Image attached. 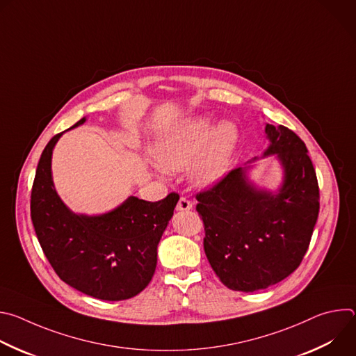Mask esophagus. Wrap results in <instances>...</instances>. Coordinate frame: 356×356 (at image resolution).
<instances>
[{
	"label": "esophagus",
	"instance_id": "1",
	"mask_svg": "<svg viewBox=\"0 0 356 356\" xmlns=\"http://www.w3.org/2000/svg\"><path fill=\"white\" fill-rule=\"evenodd\" d=\"M191 207H193L191 201H190L186 195H181V197L179 198V201H177L176 210H179V211H188V210H191Z\"/></svg>",
	"mask_w": 356,
	"mask_h": 356
}]
</instances>
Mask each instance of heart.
Segmentation results:
<instances>
[{"mask_svg": "<svg viewBox=\"0 0 356 356\" xmlns=\"http://www.w3.org/2000/svg\"><path fill=\"white\" fill-rule=\"evenodd\" d=\"M238 142L235 124L225 121L214 128L207 118H200L165 135L155 146L154 155L166 170H180L204 149V154L193 166V177L200 184L217 183L227 170L231 155Z\"/></svg>", "mask_w": 356, "mask_h": 356, "instance_id": "heart-1", "label": "heart"}]
</instances>
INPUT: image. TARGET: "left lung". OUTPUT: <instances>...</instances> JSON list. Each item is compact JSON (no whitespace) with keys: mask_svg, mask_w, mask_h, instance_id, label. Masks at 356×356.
<instances>
[{"mask_svg":"<svg viewBox=\"0 0 356 356\" xmlns=\"http://www.w3.org/2000/svg\"><path fill=\"white\" fill-rule=\"evenodd\" d=\"M284 166L277 194L259 191L234 169L195 194L207 259L228 289L257 291L282 282L301 264L320 211V188L304 143L283 125H266Z\"/></svg>","mask_w":356,"mask_h":356,"instance_id":"1","label":"left lung"}]
</instances>
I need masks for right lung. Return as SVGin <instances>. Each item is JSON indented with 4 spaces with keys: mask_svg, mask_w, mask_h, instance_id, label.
I'll return each mask as SVG.
<instances>
[{
    "mask_svg": "<svg viewBox=\"0 0 356 356\" xmlns=\"http://www.w3.org/2000/svg\"><path fill=\"white\" fill-rule=\"evenodd\" d=\"M60 135L44 146L31 191V218L40 248L56 275L76 290L107 301L131 298L155 273L158 243L179 194L173 191L155 202L129 197L108 214L76 216L59 198L50 173Z\"/></svg>",
    "mask_w": 356,
    "mask_h": 356,
    "instance_id": "obj_1",
    "label": "right lung"
}]
</instances>
